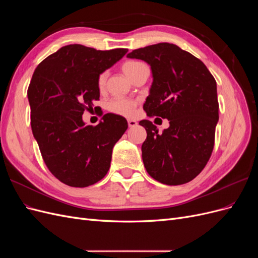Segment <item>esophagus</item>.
I'll use <instances>...</instances> for the list:
<instances>
[{
	"label": "esophagus",
	"instance_id": "34e87169",
	"mask_svg": "<svg viewBox=\"0 0 258 258\" xmlns=\"http://www.w3.org/2000/svg\"><path fill=\"white\" fill-rule=\"evenodd\" d=\"M137 124H138V122H137L136 120H134V119H128V126H129L130 128L136 127Z\"/></svg>",
	"mask_w": 258,
	"mask_h": 258
}]
</instances>
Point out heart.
I'll use <instances>...</instances> for the list:
<instances>
[{
  "label": "heart",
  "mask_w": 258,
  "mask_h": 258,
  "mask_svg": "<svg viewBox=\"0 0 258 258\" xmlns=\"http://www.w3.org/2000/svg\"><path fill=\"white\" fill-rule=\"evenodd\" d=\"M146 67L144 63L137 60H128L122 63V71L124 72L129 79L134 80V77L141 71V69ZM106 84V73L102 72L100 73L97 77V87L100 91L104 90ZM138 105V102L135 100L126 99V98H115L111 101H108L107 103V110L111 113L124 116V117H130L135 114L136 107Z\"/></svg>",
  "instance_id": "b5f03b06"
}]
</instances>
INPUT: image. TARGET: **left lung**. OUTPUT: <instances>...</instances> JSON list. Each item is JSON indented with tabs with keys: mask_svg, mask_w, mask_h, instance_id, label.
Listing matches in <instances>:
<instances>
[{
	"mask_svg": "<svg viewBox=\"0 0 258 258\" xmlns=\"http://www.w3.org/2000/svg\"><path fill=\"white\" fill-rule=\"evenodd\" d=\"M127 57L144 60L152 68L154 81L143 105L147 116L170 122L162 134L150 120L139 122L147 134L142 144L147 173L162 184L188 183L213 152L218 121L215 79L200 59L174 44L146 46Z\"/></svg>",
	"mask_w": 258,
	"mask_h": 258,
	"instance_id": "left-lung-1",
	"label": "left lung"
}]
</instances>
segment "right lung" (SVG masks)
Here are the masks:
<instances>
[{
	"instance_id": "1",
	"label": "right lung",
	"mask_w": 258,
	"mask_h": 258,
	"mask_svg": "<svg viewBox=\"0 0 258 258\" xmlns=\"http://www.w3.org/2000/svg\"><path fill=\"white\" fill-rule=\"evenodd\" d=\"M127 51L68 45L44 59L32 75L31 128L46 167L66 185L90 186L110 169L113 146L128 128L126 118L108 113L97 126H86L82 115L100 98L98 75Z\"/></svg>"
}]
</instances>
